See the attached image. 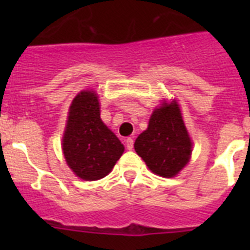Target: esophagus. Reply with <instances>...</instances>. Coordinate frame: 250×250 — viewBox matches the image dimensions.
Instances as JSON below:
<instances>
[{
  "label": "esophagus",
  "mask_w": 250,
  "mask_h": 250,
  "mask_svg": "<svg viewBox=\"0 0 250 250\" xmlns=\"http://www.w3.org/2000/svg\"><path fill=\"white\" fill-rule=\"evenodd\" d=\"M125 145H126L127 149L131 150L132 147H134V140H132L131 138H127L126 140H125Z\"/></svg>",
  "instance_id": "obj_1"
}]
</instances>
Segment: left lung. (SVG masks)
<instances>
[{"mask_svg": "<svg viewBox=\"0 0 250 250\" xmlns=\"http://www.w3.org/2000/svg\"><path fill=\"white\" fill-rule=\"evenodd\" d=\"M135 151L152 173L171 178L187 165L191 155L180 109L175 103L154 110L149 126L135 140Z\"/></svg>", "mask_w": 250, "mask_h": 250, "instance_id": "8db88e82", "label": "left lung"}]
</instances>
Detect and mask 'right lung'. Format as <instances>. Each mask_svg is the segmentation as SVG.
Wrapping results in <instances>:
<instances>
[{
	"label": "right lung",
	"instance_id": "add662e5",
	"mask_svg": "<svg viewBox=\"0 0 250 250\" xmlns=\"http://www.w3.org/2000/svg\"><path fill=\"white\" fill-rule=\"evenodd\" d=\"M62 150L68 167L83 180H99L111 171L124 145L100 119L98 96L83 91L70 106Z\"/></svg>",
	"mask_w": 250,
	"mask_h": 250
}]
</instances>
